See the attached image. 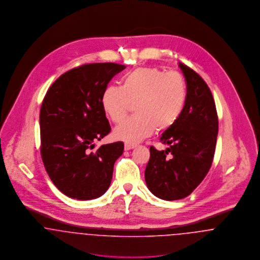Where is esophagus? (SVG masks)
I'll return each mask as SVG.
<instances>
[{"mask_svg": "<svg viewBox=\"0 0 260 260\" xmlns=\"http://www.w3.org/2000/svg\"><path fill=\"white\" fill-rule=\"evenodd\" d=\"M136 145L131 144V143H124V150H131V149L136 148Z\"/></svg>", "mask_w": 260, "mask_h": 260, "instance_id": "obj_1", "label": "esophagus"}]
</instances>
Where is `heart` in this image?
Returning <instances> with one entry per match:
<instances>
[{
  "label": "heart",
  "instance_id": "b5f03b06",
  "mask_svg": "<svg viewBox=\"0 0 260 260\" xmlns=\"http://www.w3.org/2000/svg\"><path fill=\"white\" fill-rule=\"evenodd\" d=\"M186 99L187 86L182 75L143 67L126 75L123 87H106L101 104L116 124L136 104L137 116L126 119L114 131L116 138L136 143L151 136L155 128L162 132L174 125L183 113Z\"/></svg>",
  "mask_w": 260,
  "mask_h": 260
}]
</instances>
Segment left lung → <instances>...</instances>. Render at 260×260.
<instances>
[{"label": "left lung", "mask_w": 260, "mask_h": 260, "mask_svg": "<svg viewBox=\"0 0 260 260\" xmlns=\"http://www.w3.org/2000/svg\"><path fill=\"white\" fill-rule=\"evenodd\" d=\"M187 99L179 120L164 132L159 151L150 147L145 181L156 197L175 201L189 196L209 173L218 134V118L210 87L202 77L179 62Z\"/></svg>", "instance_id": "8db88e82"}]
</instances>
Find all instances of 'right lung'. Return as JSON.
I'll list each match as a JSON object with an SVG mask.
<instances>
[{"label": "right lung", "instance_id": "1", "mask_svg": "<svg viewBox=\"0 0 260 260\" xmlns=\"http://www.w3.org/2000/svg\"><path fill=\"white\" fill-rule=\"evenodd\" d=\"M125 66L85 64L62 74L47 91L40 111L41 156L53 184L77 200L103 195L114 164L124 152L122 141L94 148L93 141L111 132L102 94Z\"/></svg>", "mask_w": 260, "mask_h": 260}]
</instances>
